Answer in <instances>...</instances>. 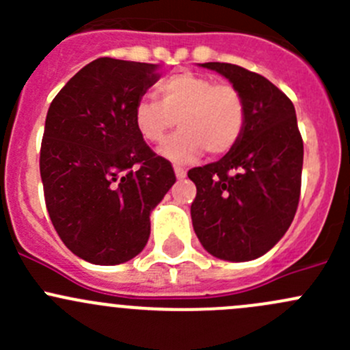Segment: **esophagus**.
<instances>
[{
	"mask_svg": "<svg viewBox=\"0 0 350 350\" xmlns=\"http://www.w3.org/2000/svg\"><path fill=\"white\" fill-rule=\"evenodd\" d=\"M174 172H176V178L178 179L186 178V169L181 167V165H174Z\"/></svg>",
	"mask_w": 350,
	"mask_h": 350,
	"instance_id": "obj_1",
	"label": "esophagus"
}]
</instances>
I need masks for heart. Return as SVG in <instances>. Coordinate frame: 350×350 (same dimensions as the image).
Here are the masks:
<instances>
[{"mask_svg":"<svg viewBox=\"0 0 350 350\" xmlns=\"http://www.w3.org/2000/svg\"><path fill=\"white\" fill-rule=\"evenodd\" d=\"M157 91L159 100L144 96L137 101L133 122L146 142L161 144L178 120L181 130L162 146L165 157L189 162L203 150L218 157L237 146L245 126V105L234 84L181 70L162 79Z\"/></svg>","mask_w":350,"mask_h":350,"instance_id":"obj_1","label":"heart"}]
</instances>
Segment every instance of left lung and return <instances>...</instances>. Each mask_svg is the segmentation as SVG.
<instances>
[{"mask_svg": "<svg viewBox=\"0 0 350 350\" xmlns=\"http://www.w3.org/2000/svg\"><path fill=\"white\" fill-rule=\"evenodd\" d=\"M227 77L243 98L245 126L217 162L193 167V228L218 259L252 260L286 234L301 193L303 139L291 100L260 74L227 62L201 64Z\"/></svg>", "mask_w": 350, "mask_h": 350, "instance_id": "1", "label": "left lung"}]
</instances>
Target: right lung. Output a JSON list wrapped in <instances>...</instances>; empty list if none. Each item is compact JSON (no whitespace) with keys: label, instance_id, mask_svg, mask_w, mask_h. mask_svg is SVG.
<instances>
[{"label":"right lung","instance_id":"add662e5","mask_svg":"<svg viewBox=\"0 0 350 350\" xmlns=\"http://www.w3.org/2000/svg\"><path fill=\"white\" fill-rule=\"evenodd\" d=\"M154 64L100 57L49 107L40 147L45 206L67 249L100 266L135 257L150 235V210L176 181L167 159L133 122L157 81Z\"/></svg>","mask_w":350,"mask_h":350}]
</instances>
